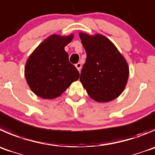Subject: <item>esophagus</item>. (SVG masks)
<instances>
[{"label": "esophagus", "mask_w": 155, "mask_h": 155, "mask_svg": "<svg viewBox=\"0 0 155 155\" xmlns=\"http://www.w3.org/2000/svg\"><path fill=\"white\" fill-rule=\"evenodd\" d=\"M76 67L77 68V70H79V71H80L81 68H82V64H81V63H77V64H76Z\"/></svg>", "instance_id": "esophagus-1"}]
</instances>
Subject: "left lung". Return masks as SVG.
Masks as SVG:
<instances>
[{"label": "left lung", "mask_w": 155, "mask_h": 155, "mask_svg": "<svg viewBox=\"0 0 155 155\" xmlns=\"http://www.w3.org/2000/svg\"><path fill=\"white\" fill-rule=\"evenodd\" d=\"M79 37L86 51L80 81L88 95L97 102H108L124 91L129 77L127 61L114 44L102 35Z\"/></svg>", "instance_id": "left-lung-1"}]
</instances>
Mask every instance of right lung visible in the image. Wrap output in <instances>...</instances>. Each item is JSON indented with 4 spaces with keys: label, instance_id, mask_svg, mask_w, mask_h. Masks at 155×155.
I'll return each mask as SVG.
<instances>
[{
    "label": "right lung",
    "instance_id": "add662e5",
    "mask_svg": "<svg viewBox=\"0 0 155 155\" xmlns=\"http://www.w3.org/2000/svg\"><path fill=\"white\" fill-rule=\"evenodd\" d=\"M73 35H51L41 42L28 58L25 76L31 91L42 98L53 99L61 95L79 73L69 61L64 47Z\"/></svg>",
    "mask_w": 155,
    "mask_h": 155
}]
</instances>
